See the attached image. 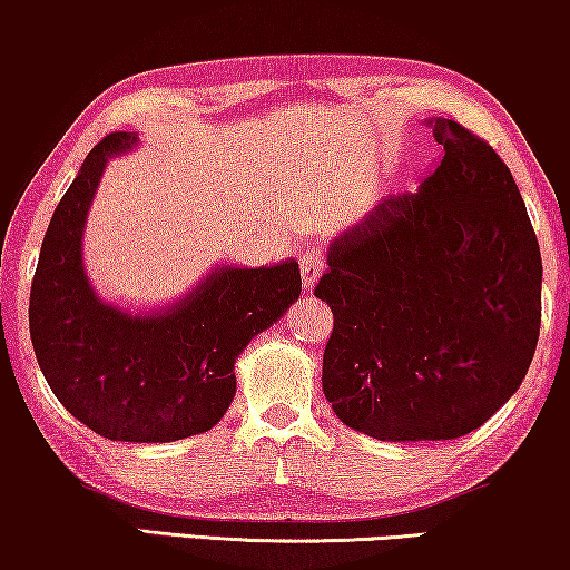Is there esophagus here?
<instances>
[{
    "mask_svg": "<svg viewBox=\"0 0 570 570\" xmlns=\"http://www.w3.org/2000/svg\"><path fill=\"white\" fill-rule=\"evenodd\" d=\"M301 272H303V287L311 291L316 285V279L322 277L324 272V252L322 248H308L301 256Z\"/></svg>",
    "mask_w": 570,
    "mask_h": 570,
    "instance_id": "1",
    "label": "esophagus"
}]
</instances>
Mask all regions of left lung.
<instances>
[{
  "label": "left lung",
  "mask_w": 570,
  "mask_h": 570,
  "mask_svg": "<svg viewBox=\"0 0 570 570\" xmlns=\"http://www.w3.org/2000/svg\"><path fill=\"white\" fill-rule=\"evenodd\" d=\"M441 166L332 240L314 295L334 330V415L379 441H451L524 381L542 318V256L511 170L485 139L428 121Z\"/></svg>",
  "instance_id": "left-lung-1"
}]
</instances>
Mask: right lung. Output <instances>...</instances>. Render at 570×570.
Wrapping results in <instances>:
<instances>
[{
    "mask_svg": "<svg viewBox=\"0 0 570 570\" xmlns=\"http://www.w3.org/2000/svg\"><path fill=\"white\" fill-rule=\"evenodd\" d=\"M135 145V131L100 139L53 209L30 285V340L51 392L90 431L168 443L220 423L238 355L298 301L301 269L295 259L217 267L155 314L106 303L85 272L82 230L108 158Z\"/></svg>",
    "mask_w": 570,
    "mask_h": 570,
    "instance_id": "right-lung-1",
    "label": "right lung"
}]
</instances>
